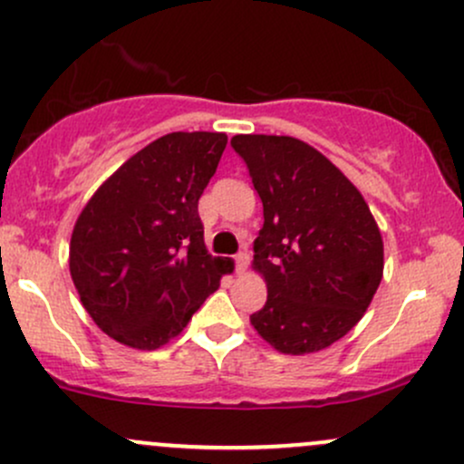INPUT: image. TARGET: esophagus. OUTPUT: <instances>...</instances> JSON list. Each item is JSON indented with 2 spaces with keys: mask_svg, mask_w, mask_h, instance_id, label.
Listing matches in <instances>:
<instances>
[{
  "mask_svg": "<svg viewBox=\"0 0 464 464\" xmlns=\"http://www.w3.org/2000/svg\"><path fill=\"white\" fill-rule=\"evenodd\" d=\"M233 259H236V273L242 275L244 270H246V266H248V253H244V250H239V253H237Z\"/></svg>",
  "mask_w": 464,
  "mask_h": 464,
  "instance_id": "esophagus-1",
  "label": "esophagus"
}]
</instances>
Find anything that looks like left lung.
Wrapping results in <instances>:
<instances>
[{"label": "left lung", "mask_w": 464, "mask_h": 464, "mask_svg": "<svg viewBox=\"0 0 464 464\" xmlns=\"http://www.w3.org/2000/svg\"><path fill=\"white\" fill-rule=\"evenodd\" d=\"M264 205L253 264L268 299L250 316L281 353L321 351L355 327L384 273L369 205L335 165L295 137L231 140Z\"/></svg>", "instance_id": "obj_1"}]
</instances>
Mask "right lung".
<instances>
[{"label": "right lung", "instance_id": "right-lung-1", "mask_svg": "<svg viewBox=\"0 0 464 464\" xmlns=\"http://www.w3.org/2000/svg\"><path fill=\"white\" fill-rule=\"evenodd\" d=\"M227 148L225 132L159 137L93 194L69 246V270L92 318L132 349H159L183 332L220 285L198 200Z\"/></svg>", "mask_w": 464, "mask_h": 464}]
</instances>
